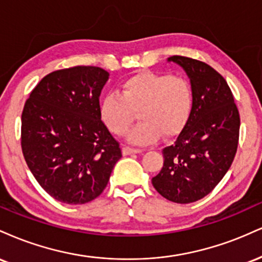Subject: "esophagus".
Segmentation results:
<instances>
[{"instance_id":"1","label":"esophagus","mask_w":262,"mask_h":262,"mask_svg":"<svg viewBox=\"0 0 262 262\" xmlns=\"http://www.w3.org/2000/svg\"><path fill=\"white\" fill-rule=\"evenodd\" d=\"M141 152H142V149L132 148V147H128V146L122 147V155L124 156H130V155H135V153H141Z\"/></svg>"}]
</instances>
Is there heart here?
<instances>
[{
	"mask_svg": "<svg viewBox=\"0 0 262 262\" xmlns=\"http://www.w3.org/2000/svg\"><path fill=\"white\" fill-rule=\"evenodd\" d=\"M193 89L185 77L144 71L128 77L121 94L107 93L101 98L99 113L110 132L124 136L138 113L141 122L128 135L136 144H148L163 136L178 134L191 115Z\"/></svg>",
	"mask_w": 262,
	"mask_h": 262,
	"instance_id": "b5f03b06",
	"label": "heart"
}]
</instances>
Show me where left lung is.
<instances>
[{"instance_id":"8db88e82","label":"left lung","mask_w":262,"mask_h":262,"mask_svg":"<svg viewBox=\"0 0 262 262\" xmlns=\"http://www.w3.org/2000/svg\"><path fill=\"white\" fill-rule=\"evenodd\" d=\"M168 61L189 76L193 106L174 143L163 148L164 163L152 184L169 201L191 204L208 195L232 165L241 118L228 83L210 64L178 55Z\"/></svg>"}]
</instances>
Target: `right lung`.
Here are the masks:
<instances>
[{"label": "right lung", "mask_w": 262, "mask_h": 262, "mask_svg": "<svg viewBox=\"0 0 262 262\" xmlns=\"http://www.w3.org/2000/svg\"><path fill=\"white\" fill-rule=\"evenodd\" d=\"M107 78L109 72L95 66L54 71L24 104V159L39 185L63 204L83 205L97 199L122 156L99 113Z\"/></svg>", "instance_id": "obj_1"}]
</instances>
